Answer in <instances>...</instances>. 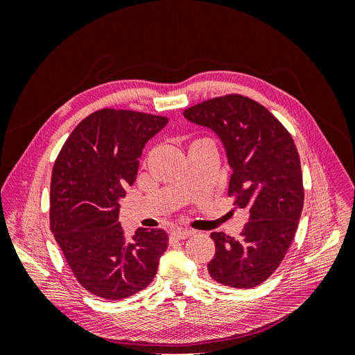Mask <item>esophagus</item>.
<instances>
[{"label":"esophagus","mask_w":355,"mask_h":355,"mask_svg":"<svg viewBox=\"0 0 355 355\" xmlns=\"http://www.w3.org/2000/svg\"><path fill=\"white\" fill-rule=\"evenodd\" d=\"M194 234V231L191 230H184V228H176L173 232H171V239L173 240H185L189 235Z\"/></svg>","instance_id":"1"}]
</instances>
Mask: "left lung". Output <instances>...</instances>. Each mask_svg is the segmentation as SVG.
Wrapping results in <instances>:
<instances>
[{
    "instance_id": "8db88e82",
    "label": "left lung",
    "mask_w": 355,
    "mask_h": 355,
    "mask_svg": "<svg viewBox=\"0 0 355 355\" xmlns=\"http://www.w3.org/2000/svg\"><path fill=\"white\" fill-rule=\"evenodd\" d=\"M188 121L218 135L232 170L228 194L249 211L241 239L211 232L216 253L207 270L214 282L250 288L284 259L304 207L297 149L284 125L265 106L228 94L184 111Z\"/></svg>"
}]
</instances>
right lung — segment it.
<instances>
[{
  "mask_svg": "<svg viewBox=\"0 0 355 355\" xmlns=\"http://www.w3.org/2000/svg\"><path fill=\"white\" fill-rule=\"evenodd\" d=\"M168 118L101 110L73 128L53 167L50 228L78 283L118 300L154 280L168 245L164 230L137 228L128 240L118 222L120 200L136 180L145 144Z\"/></svg>",
  "mask_w": 355,
  "mask_h": 355,
  "instance_id": "obj_1",
  "label": "right lung"
}]
</instances>
